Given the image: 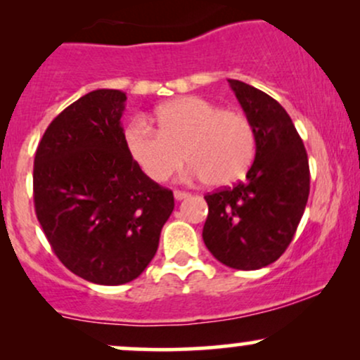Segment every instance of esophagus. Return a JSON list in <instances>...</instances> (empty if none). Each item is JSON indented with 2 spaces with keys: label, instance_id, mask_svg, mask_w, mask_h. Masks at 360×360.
<instances>
[{
  "label": "esophagus",
  "instance_id": "obj_1",
  "mask_svg": "<svg viewBox=\"0 0 360 360\" xmlns=\"http://www.w3.org/2000/svg\"><path fill=\"white\" fill-rule=\"evenodd\" d=\"M174 198L177 201H181V200H186V198H189V193H186V191H174Z\"/></svg>",
  "mask_w": 360,
  "mask_h": 360
}]
</instances>
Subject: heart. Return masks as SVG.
<instances>
[{"mask_svg":"<svg viewBox=\"0 0 360 360\" xmlns=\"http://www.w3.org/2000/svg\"><path fill=\"white\" fill-rule=\"evenodd\" d=\"M155 123L157 130L146 120H134L123 140L134 162L157 183L169 179L186 159L194 176L220 188L240 179L254 160L255 131L240 111L184 96L159 106Z\"/></svg>","mask_w":360,"mask_h":360,"instance_id":"1","label":"heart"}]
</instances>
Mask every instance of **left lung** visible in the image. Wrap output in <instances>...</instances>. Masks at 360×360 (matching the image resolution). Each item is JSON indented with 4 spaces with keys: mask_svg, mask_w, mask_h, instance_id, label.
I'll return each mask as SVG.
<instances>
[{
    "mask_svg": "<svg viewBox=\"0 0 360 360\" xmlns=\"http://www.w3.org/2000/svg\"><path fill=\"white\" fill-rule=\"evenodd\" d=\"M255 131L247 179L205 196L203 240L225 266L254 271L276 262L295 237L309 194L307 148L274 98L229 79Z\"/></svg>",
    "mask_w": 360,
    "mask_h": 360,
    "instance_id": "8db88e82",
    "label": "left lung"
}]
</instances>
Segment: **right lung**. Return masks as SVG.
<instances>
[{
    "instance_id": "add662e5",
    "label": "right lung",
    "mask_w": 360,
    "mask_h": 360,
    "mask_svg": "<svg viewBox=\"0 0 360 360\" xmlns=\"http://www.w3.org/2000/svg\"><path fill=\"white\" fill-rule=\"evenodd\" d=\"M127 94L96 89L52 120L35 152L34 203L53 254L79 278L117 286L154 259L174 194L127 152Z\"/></svg>"
}]
</instances>
